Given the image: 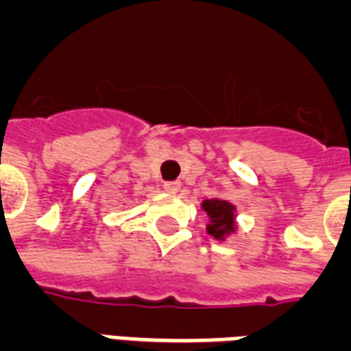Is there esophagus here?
Masks as SVG:
<instances>
[{
	"label": "esophagus",
	"instance_id": "1",
	"mask_svg": "<svg viewBox=\"0 0 351 351\" xmlns=\"http://www.w3.org/2000/svg\"><path fill=\"white\" fill-rule=\"evenodd\" d=\"M162 186H165L166 192H178L181 189V183L179 181H166Z\"/></svg>",
	"mask_w": 351,
	"mask_h": 351
}]
</instances>
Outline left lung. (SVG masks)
<instances>
[{
  "mask_svg": "<svg viewBox=\"0 0 351 351\" xmlns=\"http://www.w3.org/2000/svg\"><path fill=\"white\" fill-rule=\"evenodd\" d=\"M202 207L209 215L210 222L207 226V233L213 235L218 241H222L223 237L235 231V207L226 202V199H205Z\"/></svg>",
  "mask_w": 351,
  "mask_h": 351,
  "instance_id": "1",
  "label": "left lung"
}]
</instances>
